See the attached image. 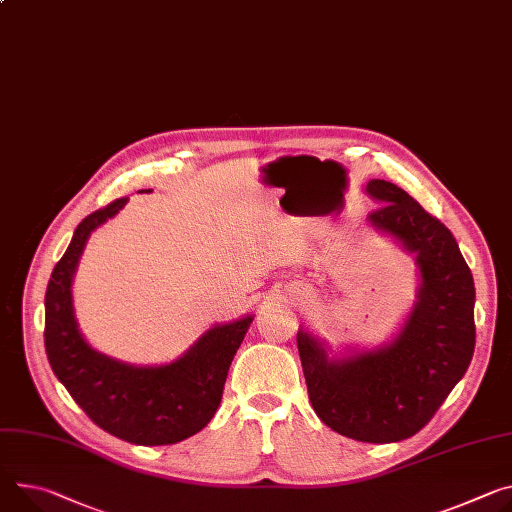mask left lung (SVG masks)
Listing matches in <instances>:
<instances>
[{
	"mask_svg": "<svg viewBox=\"0 0 512 512\" xmlns=\"http://www.w3.org/2000/svg\"><path fill=\"white\" fill-rule=\"evenodd\" d=\"M382 206L369 222L416 255L418 296L392 343L331 359L298 331L308 398L320 421L365 443H396L421 431L466 374L476 345L474 277L451 230L398 185L371 179Z\"/></svg>",
	"mask_w": 512,
	"mask_h": 512,
	"instance_id": "left-lung-1",
	"label": "left lung"
}]
</instances>
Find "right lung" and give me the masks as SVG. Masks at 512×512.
Listing matches in <instances>:
<instances>
[{
    "label": "right lung",
    "instance_id": "right-lung-1",
    "mask_svg": "<svg viewBox=\"0 0 512 512\" xmlns=\"http://www.w3.org/2000/svg\"><path fill=\"white\" fill-rule=\"evenodd\" d=\"M126 200L91 212L75 228L46 286L44 347L59 382L100 429L134 445H173L210 423L253 316L212 327L167 365L138 367L91 349L77 327L71 282L91 232Z\"/></svg>",
    "mask_w": 512,
    "mask_h": 512
}]
</instances>
